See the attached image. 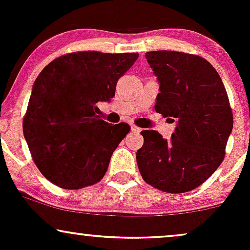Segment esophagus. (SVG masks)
Listing matches in <instances>:
<instances>
[{
	"instance_id": "obj_1",
	"label": "esophagus",
	"mask_w": 250,
	"mask_h": 250,
	"mask_svg": "<svg viewBox=\"0 0 250 250\" xmlns=\"http://www.w3.org/2000/svg\"><path fill=\"white\" fill-rule=\"evenodd\" d=\"M131 131H133V133H140V131H141V128H139L135 125H131Z\"/></svg>"
}]
</instances>
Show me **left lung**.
Wrapping results in <instances>:
<instances>
[{
    "mask_svg": "<svg viewBox=\"0 0 250 250\" xmlns=\"http://www.w3.org/2000/svg\"><path fill=\"white\" fill-rule=\"evenodd\" d=\"M160 83L155 110L176 121L169 140L156 130L141 131L136 153L142 179L159 190H193L213 175L226 155L233 113L225 85L207 60L193 54L146 53Z\"/></svg>",
    "mask_w": 250,
    "mask_h": 250,
    "instance_id": "8db88e82",
    "label": "left lung"
}]
</instances>
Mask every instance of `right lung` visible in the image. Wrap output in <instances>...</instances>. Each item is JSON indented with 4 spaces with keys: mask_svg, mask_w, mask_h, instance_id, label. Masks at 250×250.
Instances as JSON below:
<instances>
[{
    "mask_svg": "<svg viewBox=\"0 0 250 250\" xmlns=\"http://www.w3.org/2000/svg\"><path fill=\"white\" fill-rule=\"evenodd\" d=\"M137 57V53L76 51L57 57L37 76L23 134L36 167L57 187L81 189L104 176L130 127L103 121L96 103L115 96L117 81Z\"/></svg>",
    "mask_w": 250,
    "mask_h": 250,
    "instance_id": "obj_1",
    "label": "right lung"
}]
</instances>
